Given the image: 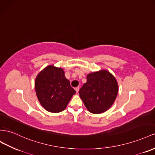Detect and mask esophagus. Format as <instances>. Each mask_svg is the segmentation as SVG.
Listing matches in <instances>:
<instances>
[{
  "mask_svg": "<svg viewBox=\"0 0 155 155\" xmlns=\"http://www.w3.org/2000/svg\"><path fill=\"white\" fill-rule=\"evenodd\" d=\"M75 90H76V93H78V91H79V87H76V88H75Z\"/></svg>",
  "mask_w": 155,
  "mask_h": 155,
  "instance_id": "obj_1",
  "label": "esophagus"
}]
</instances>
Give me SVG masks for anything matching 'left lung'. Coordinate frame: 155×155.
<instances>
[{"mask_svg": "<svg viewBox=\"0 0 155 155\" xmlns=\"http://www.w3.org/2000/svg\"><path fill=\"white\" fill-rule=\"evenodd\" d=\"M117 93V82L107 70L88 74L87 82L79 91L85 107L94 114L107 111L114 104Z\"/></svg>", "mask_w": 155, "mask_h": 155, "instance_id": "8db88e82", "label": "left lung"}]
</instances>
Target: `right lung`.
I'll list each match as a JSON object with an SVG mask.
<instances>
[{"instance_id":"add662e5","label":"right lung","mask_w":155,"mask_h":155,"mask_svg":"<svg viewBox=\"0 0 155 155\" xmlns=\"http://www.w3.org/2000/svg\"><path fill=\"white\" fill-rule=\"evenodd\" d=\"M35 91L41 105L52 113L63 111L76 93L63 70L54 66H47L38 75Z\"/></svg>"}]
</instances>
